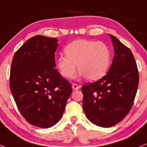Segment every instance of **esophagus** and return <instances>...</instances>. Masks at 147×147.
Listing matches in <instances>:
<instances>
[{
    "instance_id": "1",
    "label": "esophagus",
    "mask_w": 147,
    "mask_h": 147,
    "mask_svg": "<svg viewBox=\"0 0 147 147\" xmlns=\"http://www.w3.org/2000/svg\"><path fill=\"white\" fill-rule=\"evenodd\" d=\"M72 88H73L74 90H78V89L80 88V86H78V85L76 84H72Z\"/></svg>"
}]
</instances>
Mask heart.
Wrapping results in <instances>:
<instances>
[{"instance_id":"1","label":"heart","mask_w":147,"mask_h":147,"mask_svg":"<svg viewBox=\"0 0 147 147\" xmlns=\"http://www.w3.org/2000/svg\"><path fill=\"white\" fill-rule=\"evenodd\" d=\"M66 55L57 59L59 73L71 78L76 71V65L81 76L90 81L100 79L107 74L111 62V52L102 42L80 39L71 42L64 49Z\"/></svg>"}]
</instances>
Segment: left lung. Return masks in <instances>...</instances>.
Wrapping results in <instances>:
<instances>
[{
  "label": "left lung",
  "mask_w": 147,
  "mask_h": 147,
  "mask_svg": "<svg viewBox=\"0 0 147 147\" xmlns=\"http://www.w3.org/2000/svg\"><path fill=\"white\" fill-rule=\"evenodd\" d=\"M109 36L115 56L108 71L98 81L81 87L86 117L102 127L114 126L126 117L139 84L138 69L131 50L115 36Z\"/></svg>",
  "instance_id": "1"
}]
</instances>
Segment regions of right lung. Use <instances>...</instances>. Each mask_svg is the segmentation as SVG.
Instances as JSON below:
<instances>
[{
    "label": "right lung",
    "mask_w": 147,
    "mask_h": 147,
    "mask_svg": "<svg viewBox=\"0 0 147 147\" xmlns=\"http://www.w3.org/2000/svg\"><path fill=\"white\" fill-rule=\"evenodd\" d=\"M58 40L36 35L16 51L10 88L18 110L31 125L51 127L63 116L71 85L54 67Z\"/></svg>",
    "instance_id": "obj_1"
}]
</instances>
